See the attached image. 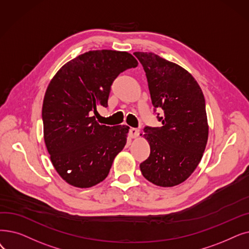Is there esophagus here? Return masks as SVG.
<instances>
[{
    "instance_id": "34e87169",
    "label": "esophagus",
    "mask_w": 249,
    "mask_h": 249,
    "mask_svg": "<svg viewBox=\"0 0 249 249\" xmlns=\"http://www.w3.org/2000/svg\"><path fill=\"white\" fill-rule=\"evenodd\" d=\"M129 133H130V136L132 138H136L139 135V130L137 128H130V130H129Z\"/></svg>"
}]
</instances>
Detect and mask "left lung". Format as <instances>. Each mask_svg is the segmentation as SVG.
<instances>
[{"label":"left lung","instance_id":"8db88e82","mask_svg":"<svg viewBox=\"0 0 249 249\" xmlns=\"http://www.w3.org/2000/svg\"><path fill=\"white\" fill-rule=\"evenodd\" d=\"M134 56L145 72L154 112L164 114L156 113L160 127L143 128L150 154L140 171L158 186H175L196 169L208 142L204 96L196 80L179 65L154 53L135 52Z\"/></svg>","mask_w":249,"mask_h":249}]
</instances>
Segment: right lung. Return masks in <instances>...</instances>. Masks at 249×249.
<instances>
[{
  "mask_svg": "<svg viewBox=\"0 0 249 249\" xmlns=\"http://www.w3.org/2000/svg\"><path fill=\"white\" fill-rule=\"evenodd\" d=\"M137 65L127 52L89 51L51 80L41 111L45 142L53 166L70 185L89 188L102 182L125 146L129 127L101 125L92 114L107 107L118 75Z\"/></svg>",
  "mask_w": 249,
  "mask_h": 249,
  "instance_id": "add662e5",
  "label": "right lung"
}]
</instances>
